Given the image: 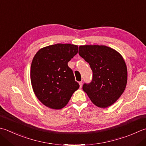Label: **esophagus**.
Returning <instances> with one entry per match:
<instances>
[{"mask_svg":"<svg viewBox=\"0 0 146 146\" xmlns=\"http://www.w3.org/2000/svg\"><path fill=\"white\" fill-rule=\"evenodd\" d=\"M79 85H80V88H81L82 87V82H80Z\"/></svg>","mask_w":146,"mask_h":146,"instance_id":"34e87169","label":"esophagus"}]
</instances>
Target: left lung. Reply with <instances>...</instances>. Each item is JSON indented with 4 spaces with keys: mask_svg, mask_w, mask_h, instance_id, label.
<instances>
[{
    "mask_svg": "<svg viewBox=\"0 0 146 146\" xmlns=\"http://www.w3.org/2000/svg\"><path fill=\"white\" fill-rule=\"evenodd\" d=\"M78 54L89 64L93 72L92 82L84 84L83 90L99 108L113 104L123 93L127 83V68L123 58L106 45H80Z\"/></svg>",
    "mask_w": 146,
    "mask_h": 146,
    "instance_id": "8db88e82",
    "label": "left lung"
}]
</instances>
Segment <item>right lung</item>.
<instances>
[{"instance_id": "add662e5", "label": "right lung", "mask_w": 146, "mask_h": 146, "mask_svg": "<svg viewBox=\"0 0 146 146\" xmlns=\"http://www.w3.org/2000/svg\"><path fill=\"white\" fill-rule=\"evenodd\" d=\"M78 45L57 44L40 48L31 64L30 79L36 97L51 109L66 105L80 87L68 62L78 53Z\"/></svg>"}]
</instances>
